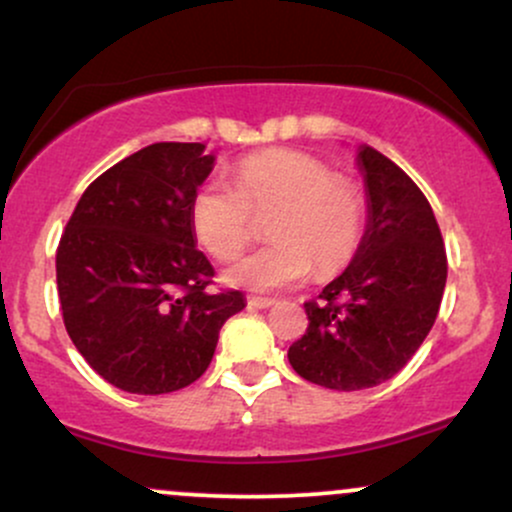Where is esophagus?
Segmentation results:
<instances>
[{
  "label": "esophagus",
  "instance_id": "1",
  "mask_svg": "<svg viewBox=\"0 0 512 512\" xmlns=\"http://www.w3.org/2000/svg\"><path fill=\"white\" fill-rule=\"evenodd\" d=\"M274 303H276L274 298H267V296H248V305H252V308H269V305Z\"/></svg>",
  "mask_w": 512,
  "mask_h": 512
}]
</instances>
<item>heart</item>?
Wrapping results in <instances>:
<instances>
[{
	"label": "heart",
	"instance_id": "heart-1",
	"mask_svg": "<svg viewBox=\"0 0 512 512\" xmlns=\"http://www.w3.org/2000/svg\"><path fill=\"white\" fill-rule=\"evenodd\" d=\"M264 248L228 269L226 281L245 289H284L315 276H332L356 257L366 233L368 204L361 187L334 175L320 158L293 149H264L238 163L233 187L207 182L190 202L197 243L228 262L255 238L267 219Z\"/></svg>",
	"mask_w": 512,
	"mask_h": 512
}]
</instances>
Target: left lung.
<instances>
[{
  "mask_svg": "<svg viewBox=\"0 0 512 512\" xmlns=\"http://www.w3.org/2000/svg\"><path fill=\"white\" fill-rule=\"evenodd\" d=\"M368 228L354 262L303 303L308 330L289 363L308 383L366 390L397 375L436 322L448 255L431 204L397 163L361 146Z\"/></svg>",
  "mask_w": 512,
  "mask_h": 512,
  "instance_id": "8db88e82",
  "label": "left lung"
}]
</instances>
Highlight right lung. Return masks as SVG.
<instances>
[{"mask_svg":"<svg viewBox=\"0 0 512 512\" xmlns=\"http://www.w3.org/2000/svg\"><path fill=\"white\" fill-rule=\"evenodd\" d=\"M214 168L204 144L158 142L98 175L57 245L67 334L86 363L134 395H166L209 368L240 291L211 293L190 202Z\"/></svg>","mask_w":512,"mask_h":512,"instance_id":"right-lung-1","label":"right lung"}]
</instances>
